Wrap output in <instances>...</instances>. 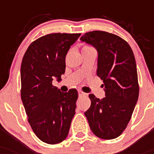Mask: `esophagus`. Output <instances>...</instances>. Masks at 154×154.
<instances>
[{"instance_id": "34e87169", "label": "esophagus", "mask_w": 154, "mask_h": 154, "mask_svg": "<svg viewBox=\"0 0 154 154\" xmlns=\"http://www.w3.org/2000/svg\"><path fill=\"white\" fill-rule=\"evenodd\" d=\"M78 94H79V97H83V96H86V93L83 92L82 91H78Z\"/></svg>"}]
</instances>
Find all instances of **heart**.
Returning <instances> with one entry per match:
<instances>
[{"instance_id": "obj_1", "label": "heart", "mask_w": 154, "mask_h": 154, "mask_svg": "<svg viewBox=\"0 0 154 154\" xmlns=\"http://www.w3.org/2000/svg\"><path fill=\"white\" fill-rule=\"evenodd\" d=\"M90 48V47H88V46H83V49H86V48Z\"/></svg>"}]
</instances>
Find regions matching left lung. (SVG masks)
Masks as SVG:
<instances>
[{"instance_id": "8db88e82", "label": "left lung", "mask_w": 154, "mask_h": 154, "mask_svg": "<svg viewBox=\"0 0 154 154\" xmlns=\"http://www.w3.org/2000/svg\"><path fill=\"white\" fill-rule=\"evenodd\" d=\"M80 41L97 50V75L103 80L106 96L100 100L89 94L91 106L85 116L96 136L116 139L127 127L139 98L134 54L123 38L105 31L86 32Z\"/></svg>"}]
</instances>
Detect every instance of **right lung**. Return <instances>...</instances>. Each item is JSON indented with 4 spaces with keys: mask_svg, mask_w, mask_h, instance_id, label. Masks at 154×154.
<instances>
[{
    "mask_svg": "<svg viewBox=\"0 0 154 154\" xmlns=\"http://www.w3.org/2000/svg\"><path fill=\"white\" fill-rule=\"evenodd\" d=\"M80 33H51L34 41L21 66V100L37 137L54 144L66 139L78 97L74 88L62 92L52 82L62 80L66 57Z\"/></svg>",
    "mask_w": 154,
    "mask_h": 154,
    "instance_id": "add662e5",
    "label": "right lung"
}]
</instances>
